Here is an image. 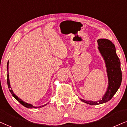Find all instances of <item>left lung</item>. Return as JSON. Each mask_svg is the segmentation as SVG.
Instances as JSON below:
<instances>
[{
	"label": "left lung",
	"mask_w": 127,
	"mask_h": 127,
	"mask_svg": "<svg viewBox=\"0 0 127 127\" xmlns=\"http://www.w3.org/2000/svg\"><path fill=\"white\" fill-rule=\"evenodd\" d=\"M98 49L105 62L108 77V87L102 99L99 101L81 100L90 105H98L109 101L115 95L121 85L122 72L120 67V61L116 54L115 47L111 41L106 39H99L97 40Z\"/></svg>",
	"instance_id": "left-lung-1"
}]
</instances>
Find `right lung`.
Masks as SVG:
<instances>
[{"mask_svg": "<svg viewBox=\"0 0 127 127\" xmlns=\"http://www.w3.org/2000/svg\"><path fill=\"white\" fill-rule=\"evenodd\" d=\"M8 69H9V61H8V62H7V71H8ZM7 85H8V88H9V91H10V93L12 94V95H13V96L14 97V98H15V99L17 100V101L19 102L22 105H23V106H24V107H25L26 108H37V107H33V106L32 105H31L30 104H28V103L25 102H23L21 99L19 98L15 94H14L13 91H12V89H11V87H10V82H9V73H8V74H7ZM43 106H44V105L42 106V107H43ZM40 107H41V106H40Z\"/></svg>", "mask_w": 127, "mask_h": 127, "instance_id": "add662e5", "label": "right lung"}]
</instances>
